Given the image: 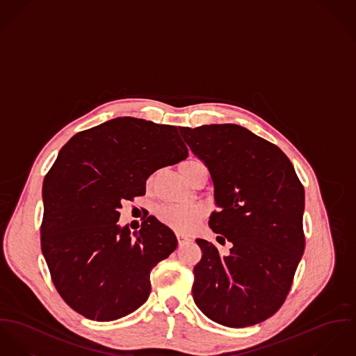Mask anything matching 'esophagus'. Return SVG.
<instances>
[{
	"label": "esophagus",
	"mask_w": 356,
	"mask_h": 356,
	"mask_svg": "<svg viewBox=\"0 0 356 356\" xmlns=\"http://www.w3.org/2000/svg\"><path fill=\"white\" fill-rule=\"evenodd\" d=\"M177 241H179V245H184V244H187V243H190L191 241V238L190 237L184 236V235H177Z\"/></svg>",
	"instance_id": "1"
}]
</instances>
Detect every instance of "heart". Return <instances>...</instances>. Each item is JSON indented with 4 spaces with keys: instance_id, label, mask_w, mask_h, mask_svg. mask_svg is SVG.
<instances>
[{
    "instance_id": "b5f03b06",
    "label": "heart",
    "mask_w": 356,
    "mask_h": 356,
    "mask_svg": "<svg viewBox=\"0 0 356 356\" xmlns=\"http://www.w3.org/2000/svg\"><path fill=\"white\" fill-rule=\"evenodd\" d=\"M199 165H203L200 161L195 159H187L180 165V169L183 175L186 176L188 172H191L194 168ZM159 221L168 225L169 228L187 234L197 228L199 222L202 221L204 216V209L199 204L194 206H181V204H168L159 207L157 211Z\"/></svg>"
}]
</instances>
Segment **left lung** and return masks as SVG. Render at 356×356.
Returning <instances> with one entry per match:
<instances>
[{
  "label": "left lung",
  "mask_w": 356,
  "mask_h": 356,
  "mask_svg": "<svg viewBox=\"0 0 356 356\" xmlns=\"http://www.w3.org/2000/svg\"><path fill=\"white\" fill-rule=\"evenodd\" d=\"M207 166L220 207L209 225L232 243L228 255L197 238L193 296L211 321L245 327L282 306L305 251V188L276 145L236 124L179 128ZM222 234L225 237H221Z\"/></svg>",
  "instance_id": "obj_1"
}]
</instances>
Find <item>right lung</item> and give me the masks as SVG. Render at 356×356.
I'll return each instance as SVG.
<instances>
[{
	"mask_svg": "<svg viewBox=\"0 0 356 356\" xmlns=\"http://www.w3.org/2000/svg\"><path fill=\"white\" fill-rule=\"evenodd\" d=\"M187 157L177 127L135 118L81 131L60 150L43 180L40 247L76 313L113 321L147 300L150 273L177 238L153 217L131 235L118 224L121 200L145 195L150 175Z\"/></svg>",
	"mask_w": 356,
	"mask_h": 356,
	"instance_id": "1",
	"label": "right lung"
}]
</instances>
